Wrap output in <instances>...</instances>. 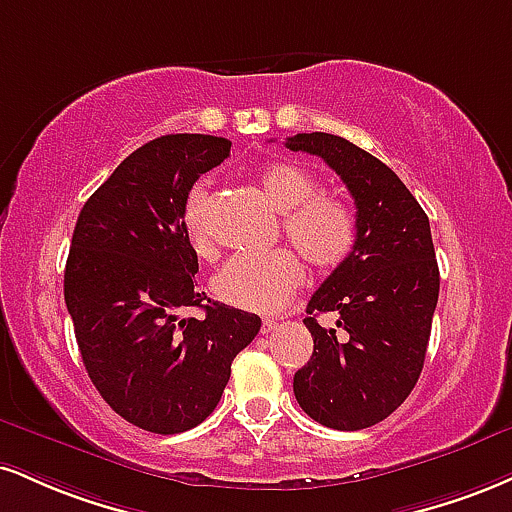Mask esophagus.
Returning a JSON list of instances; mask_svg holds the SVG:
<instances>
[{
    "instance_id": "34e87169",
    "label": "esophagus",
    "mask_w": 512,
    "mask_h": 512,
    "mask_svg": "<svg viewBox=\"0 0 512 512\" xmlns=\"http://www.w3.org/2000/svg\"><path fill=\"white\" fill-rule=\"evenodd\" d=\"M276 326H279V322H276V319H264V322H262V334H272Z\"/></svg>"
}]
</instances>
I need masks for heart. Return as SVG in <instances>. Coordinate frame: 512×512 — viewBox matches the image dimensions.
I'll use <instances>...</instances> for the list:
<instances>
[{
    "mask_svg": "<svg viewBox=\"0 0 512 512\" xmlns=\"http://www.w3.org/2000/svg\"><path fill=\"white\" fill-rule=\"evenodd\" d=\"M267 200L283 212L281 229L300 257L329 272L348 260L357 243V217L346 202L317 193L315 178L295 162H269L260 171ZM209 188L197 183L183 205V226L200 257L214 255L209 231ZM305 281L303 264L291 250H274L262 257H233L214 276V293L221 303L238 310L274 315L293 300Z\"/></svg>",
    "mask_w": 512,
    "mask_h": 512,
    "instance_id": "heart-1",
    "label": "heart"
}]
</instances>
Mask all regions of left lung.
<instances>
[{"instance_id":"1","label":"left lung","mask_w":512,"mask_h":512,"mask_svg":"<svg viewBox=\"0 0 512 512\" xmlns=\"http://www.w3.org/2000/svg\"><path fill=\"white\" fill-rule=\"evenodd\" d=\"M293 152L322 157L357 209V243L307 303L315 350L293 377L312 420L357 432L391 415L424 367L439 300L429 219L405 183L377 157L331 133H298ZM331 311L334 327L316 322Z\"/></svg>"}]
</instances>
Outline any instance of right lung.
Segmentation results:
<instances>
[{"instance_id": "add662e5", "label": "right lung", "mask_w": 512, "mask_h": 512, "mask_svg": "<svg viewBox=\"0 0 512 512\" xmlns=\"http://www.w3.org/2000/svg\"><path fill=\"white\" fill-rule=\"evenodd\" d=\"M217 135H162L116 166L80 209L64 300L88 377L123 420L188 432L217 408L231 362L262 319L197 291L183 205L229 157ZM202 306L205 318H183Z\"/></svg>"}]
</instances>
